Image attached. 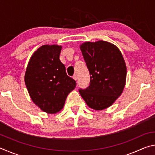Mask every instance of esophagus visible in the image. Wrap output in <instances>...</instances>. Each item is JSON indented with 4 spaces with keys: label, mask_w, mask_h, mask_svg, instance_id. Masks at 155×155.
<instances>
[{
    "label": "esophagus",
    "mask_w": 155,
    "mask_h": 155,
    "mask_svg": "<svg viewBox=\"0 0 155 155\" xmlns=\"http://www.w3.org/2000/svg\"><path fill=\"white\" fill-rule=\"evenodd\" d=\"M73 78H74V79L75 81H77V75H74V76H73Z\"/></svg>",
    "instance_id": "34e87169"
}]
</instances>
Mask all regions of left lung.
Here are the masks:
<instances>
[{"instance_id":"obj_1","label":"left lung","mask_w":155,"mask_h":155,"mask_svg":"<svg viewBox=\"0 0 155 155\" xmlns=\"http://www.w3.org/2000/svg\"><path fill=\"white\" fill-rule=\"evenodd\" d=\"M84 60L90 72V84L79 90L89 107L108 108L121 95L125 87L127 66L119 48L108 41H86L81 44Z\"/></svg>"}]
</instances>
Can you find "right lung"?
I'll use <instances>...</instances> for the list:
<instances>
[{"instance_id": "obj_1", "label": "right lung", "mask_w": 155, "mask_h": 155, "mask_svg": "<svg viewBox=\"0 0 155 155\" xmlns=\"http://www.w3.org/2000/svg\"><path fill=\"white\" fill-rule=\"evenodd\" d=\"M61 48L55 44L41 46L31 57L26 69L25 82L31 98L47 114L61 111L77 84L60 61Z\"/></svg>"}]
</instances>
